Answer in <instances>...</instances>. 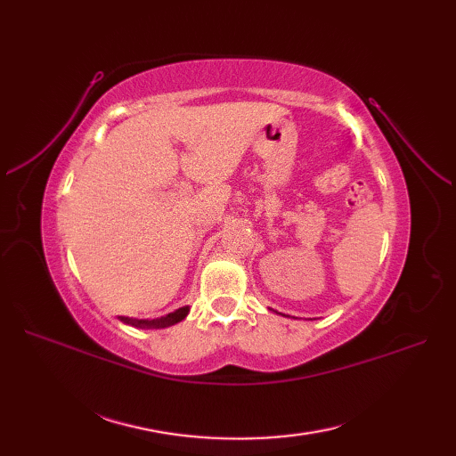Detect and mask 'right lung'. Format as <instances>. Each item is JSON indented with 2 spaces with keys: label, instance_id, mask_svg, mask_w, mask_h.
Returning <instances> with one entry per match:
<instances>
[{
  "label": "right lung",
  "instance_id": "obj_1",
  "mask_svg": "<svg viewBox=\"0 0 456 456\" xmlns=\"http://www.w3.org/2000/svg\"><path fill=\"white\" fill-rule=\"evenodd\" d=\"M188 312H190V306H183L167 315L156 317V320H136V317H127V315H118V320L127 323V325H133L136 329H165V327H171L178 322H183L188 315Z\"/></svg>",
  "mask_w": 456,
  "mask_h": 456
}]
</instances>
